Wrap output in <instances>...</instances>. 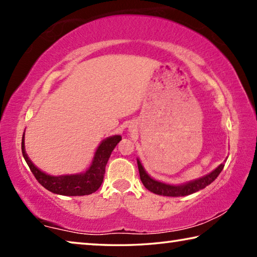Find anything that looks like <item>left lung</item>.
Wrapping results in <instances>:
<instances>
[{
    "instance_id": "1",
    "label": "left lung",
    "mask_w": 257,
    "mask_h": 257,
    "mask_svg": "<svg viewBox=\"0 0 257 257\" xmlns=\"http://www.w3.org/2000/svg\"><path fill=\"white\" fill-rule=\"evenodd\" d=\"M138 164V170H139V176H141V180L147 189L152 193L158 194V195H163V196H171V197H179V196H187V195H190L193 193H196V191L205 188L211 182L214 181L217 176L220 175L221 171L224 167V164H220L215 170H213L211 173L199 178L197 180H193L190 182H187L184 185L179 186H172L168 184H163V182L156 181L147 175L146 171L143 168L141 161L137 160Z\"/></svg>"
}]
</instances>
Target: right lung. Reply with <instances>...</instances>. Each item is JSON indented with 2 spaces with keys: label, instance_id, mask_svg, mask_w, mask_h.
Here are the masks:
<instances>
[{
  "label": "right lung",
  "instance_id": "obj_1",
  "mask_svg": "<svg viewBox=\"0 0 257 257\" xmlns=\"http://www.w3.org/2000/svg\"><path fill=\"white\" fill-rule=\"evenodd\" d=\"M24 137L25 134L23 136V142H21V151H23L24 159L27 162L30 171L44 188L52 193L64 195V196H84V195H89L96 191L103 182L108 158L116 144L121 141V136H112L104 139L95 152L92 164L84 173L70 176H50L41 171L29 160L25 151Z\"/></svg>",
  "mask_w": 257,
  "mask_h": 257
}]
</instances>
